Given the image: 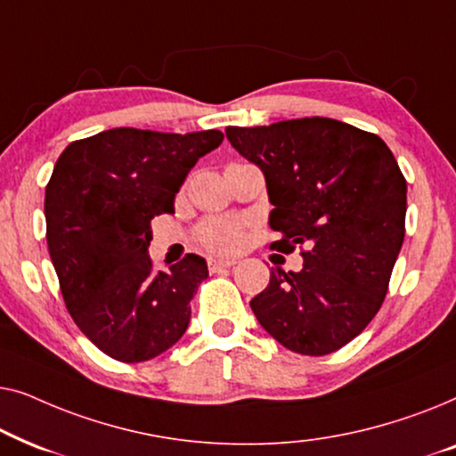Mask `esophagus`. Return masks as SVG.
Instances as JSON below:
<instances>
[{
  "label": "esophagus",
  "mask_w": 456,
  "mask_h": 456,
  "mask_svg": "<svg viewBox=\"0 0 456 456\" xmlns=\"http://www.w3.org/2000/svg\"><path fill=\"white\" fill-rule=\"evenodd\" d=\"M234 264H236L234 259H209L208 261V267H209V272L214 273V272L226 270V267H232Z\"/></svg>",
  "instance_id": "1"
}]
</instances>
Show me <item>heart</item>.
<instances>
[{"mask_svg": "<svg viewBox=\"0 0 456 456\" xmlns=\"http://www.w3.org/2000/svg\"><path fill=\"white\" fill-rule=\"evenodd\" d=\"M197 239L209 251H232L242 242V224L228 217H209L197 228Z\"/></svg>", "mask_w": 456, "mask_h": 456, "instance_id": "b5f03b06", "label": "heart"}]
</instances>
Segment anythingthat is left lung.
<instances>
[{
  "label": "left lung",
  "instance_id": "1",
  "mask_svg": "<svg viewBox=\"0 0 456 456\" xmlns=\"http://www.w3.org/2000/svg\"><path fill=\"white\" fill-rule=\"evenodd\" d=\"M226 136L265 176L280 234L270 248L305 247L301 272L272 270L255 317L292 353L338 351L382 307L401 253L407 180L395 155L378 134L320 116Z\"/></svg>",
  "mask_w": 456,
  "mask_h": 456
}]
</instances>
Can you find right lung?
I'll return each instance as SVG.
<instances>
[{
	"mask_svg": "<svg viewBox=\"0 0 456 456\" xmlns=\"http://www.w3.org/2000/svg\"><path fill=\"white\" fill-rule=\"evenodd\" d=\"M222 141L220 130L111 128L70 142L55 161L45 189L49 255L74 323L111 359L158 357L189 328L208 264L189 253L155 272L151 220L174 214L186 174Z\"/></svg>",
	"mask_w": 456,
	"mask_h": 456,
	"instance_id": "obj_1",
	"label": "right lung"
}]
</instances>
